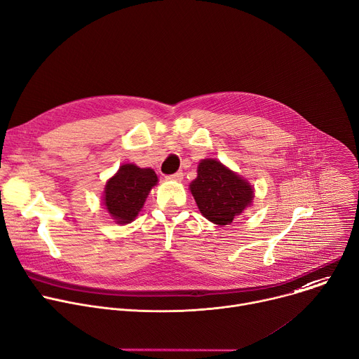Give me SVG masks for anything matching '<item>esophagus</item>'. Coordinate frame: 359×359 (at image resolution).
Returning <instances> with one entry per match:
<instances>
[{
	"instance_id": "obj_1",
	"label": "esophagus",
	"mask_w": 359,
	"mask_h": 359,
	"mask_svg": "<svg viewBox=\"0 0 359 359\" xmlns=\"http://www.w3.org/2000/svg\"><path fill=\"white\" fill-rule=\"evenodd\" d=\"M168 179H170V180H176V182H180V180L183 179V173H182V172H176L175 175L168 176Z\"/></svg>"
}]
</instances>
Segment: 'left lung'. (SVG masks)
<instances>
[{
  "label": "left lung",
  "instance_id": "1",
  "mask_svg": "<svg viewBox=\"0 0 359 359\" xmlns=\"http://www.w3.org/2000/svg\"><path fill=\"white\" fill-rule=\"evenodd\" d=\"M190 191L202 215L220 226L232 223L253 199L252 186L213 158L199 163Z\"/></svg>",
  "mask_w": 359,
  "mask_h": 359
}]
</instances>
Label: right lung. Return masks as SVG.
Listing matches in <instances>:
<instances>
[{
    "label": "right lung",
    "mask_w": 359,
    "mask_h": 359,
    "mask_svg": "<svg viewBox=\"0 0 359 359\" xmlns=\"http://www.w3.org/2000/svg\"><path fill=\"white\" fill-rule=\"evenodd\" d=\"M157 176L151 169H140L135 165H123L111 177L104 190V205L117 223L135 220Z\"/></svg>",
    "instance_id": "obj_1"
}]
</instances>
